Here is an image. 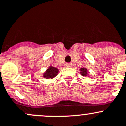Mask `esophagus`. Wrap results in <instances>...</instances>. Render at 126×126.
<instances>
[{
  "instance_id": "esophagus-1",
  "label": "esophagus",
  "mask_w": 126,
  "mask_h": 126,
  "mask_svg": "<svg viewBox=\"0 0 126 126\" xmlns=\"http://www.w3.org/2000/svg\"><path fill=\"white\" fill-rule=\"evenodd\" d=\"M65 66L67 67H69L71 66V64H65Z\"/></svg>"
}]
</instances>
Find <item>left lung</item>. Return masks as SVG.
<instances>
[{
    "label": "left lung",
    "instance_id": "obj_1",
    "mask_svg": "<svg viewBox=\"0 0 126 126\" xmlns=\"http://www.w3.org/2000/svg\"><path fill=\"white\" fill-rule=\"evenodd\" d=\"M80 74L83 76H87V70L86 68H81L80 69Z\"/></svg>",
    "mask_w": 126,
    "mask_h": 126
}]
</instances>
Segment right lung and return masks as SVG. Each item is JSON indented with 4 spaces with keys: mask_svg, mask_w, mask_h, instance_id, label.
Here are the masks:
<instances>
[{
    "mask_svg": "<svg viewBox=\"0 0 126 126\" xmlns=\"http://www.w3.org/2000/svg\"><path fill=\"white\" fill-rule=\"evenodd\" d=\"M59 72V70L57 68L54 67L50 66L46 70V72L44 73L43 77L46 79H52L57 76Z\"/></svg>",
    "mask_w": 126,
    "mask_h": 126,
    "instance_id": "add662e5",
    "label": "right lung"
}]
</instances>
